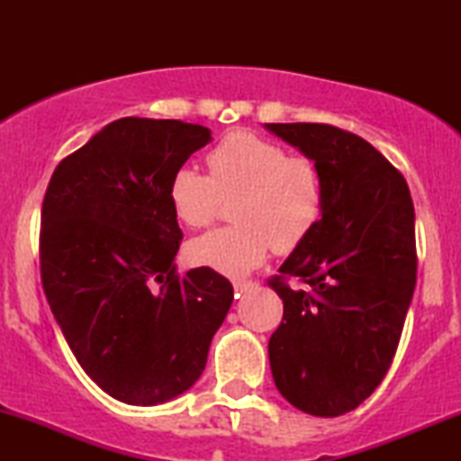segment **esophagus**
I'll list each match as a JSON object with an SVG mask.
<instances>
[{"label": "esophagus", "mask_w": 461, "mask_h": 461, "mask_svg": "<svg viewBox=\"0 0 461 461\" xmlns=\"http://www.w3.org/2000/svg\"><path fill=\"white\" fill-rule=\"evenodd\" d=\"M258 285L256 281H235L232 283V287H235L237 294H243V292H249V289H254Z\"/></svg>", "instance_id": "obj_1"}]
</instances>
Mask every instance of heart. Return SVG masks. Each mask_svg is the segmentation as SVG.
Here are the masks:
<instances>
[{"mask_svg":"<svg viewBox=\"0 0 461 461\" xmlns=\"http://www.w3.org/2000/svg\"><path fill=\"white\" fill-rule=\"evenodd\" d=\"M210 176L182 166L169 180L176 218L203 229L218 218L222 199L237 197V224L194 237L186 245L193 267L243 276L267 260L270 249L292 251L311 235L325 205L323 176L308 157H294L279 142L232 131L207 155Z\"/></svg>","mask_w":461,"mask_h":461,"instance_id":"b5f03b06","label":"heart"}]
</instances>
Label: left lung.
Returning a JSON list of instances; mask_svg holds the SVG:
<instances>
[{
  "mask_svg": "<svg viewBox=\"0 0 461 461\" xmlns=\"http://www.w3.org/2000/svg\"><path fill=\"white\" fill-rule=\"evenodd\" d=\"M321 169L325 205L268 285L283 321L268 358L300 411H352L386 375L418 273L415 213L402 174L361 136L327 123H267ZM295 276L305 285L289 288Z\"/></svg>",
  "mask_w": 461,
  "mask_h": 461,
  "instance_id": "obj_1",
  "label": "left lung"
}]
</instances>
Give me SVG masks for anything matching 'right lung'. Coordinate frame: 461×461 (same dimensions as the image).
Returning <instances> with one entry per match:
<instances>
[{"label": "right lung", "mask_w": 461, "mask_h": 461, "mask_svg": "<svg viewBox=\"0 0 461 461\" xmlns=\"http://www.w3.org/2000/svg\"><path fill=\"white\" fill-rule=\"evenodd\" d=\"M203 125L123 117L65 157L41 207V285L81 369L113 399L159 405L199 380L232 304L210 268L176 273L169 180Z\"/></svg>", "instance_id": "1"}]
</instances>
